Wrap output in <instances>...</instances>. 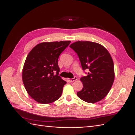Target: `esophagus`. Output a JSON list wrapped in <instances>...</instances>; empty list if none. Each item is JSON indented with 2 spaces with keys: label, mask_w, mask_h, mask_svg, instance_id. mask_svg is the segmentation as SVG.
I'll list each match as a JSON object with an SVG mask.
<instances>
[{
  "label": "esophagus",
  "mask_w": 135,
  "mask_h": 135,
  "mask_svg": "<svg viewBox=\"0 0 135 135\" xmlns=\"http://www.w3.org/2000/svg\"><path fill=\"white\" fill-rule=\"evenodd\" d=\"M77 80V77L76 76H74L73 78H71V79H69V82H73V81H74L75 80Z\"/></svg>",
  "instance_id": "34e87169"
}]
</instances>
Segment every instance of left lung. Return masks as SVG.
Instances as JSON below:
<instances>
[{
  "instance_id": "obj_1",
  "label": "left lung",
  "mask_w": 135,
  "mask_h": 135,
  "mask_svg": "<svg viewBox=\"0 0 135 135\" xmlns=\"http://www.w3.org/2000/svg\"><path fill=\"white\" fill-rule=\"evenodd\" d=\"M70 47L78 56L83 70H89L87 75L80 79L83 86L77 92L78 97L89 103L103 99L111 89L115 78L109 52L102 45L89 41H78Z\"/></svg>"
}]
</instances>
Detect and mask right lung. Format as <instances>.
<instances>
[{"label": "right lung", "instance_id": "1", "mask_svg": "<svg viewBox=\"0 0 135 135\" xmlns=\"http://www.w3.org/2000/svg\"><path fill=\"white\" fill-rule=\"evenodd\" d=\"M70 43V41L40 43L28 54L22 69V81L28 95L38 103H54L62 95L66 82L59 76L58 59Z\"/></svg>", "mask_w": 135, "mask_h": 135}]
</instances>
